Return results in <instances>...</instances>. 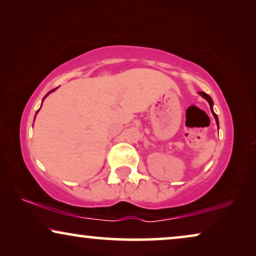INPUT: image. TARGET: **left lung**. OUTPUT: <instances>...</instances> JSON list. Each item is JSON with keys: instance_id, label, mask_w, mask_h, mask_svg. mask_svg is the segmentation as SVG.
I'll use <instances>...</instances> for the list:
<instances>
[{"instance_id": "left-lung-1", "label": "left lung", "mask_w": 256, "mask_h": 256, "mask_svg": "<svg viewBox=\"0 0 256 256\" xmlns=\"http://www.w3.org/2000/svg\"><path fill=\"white\" fill-rule=\"evenodd\" d=\"M199 94H200V96L204 98V99H206L208 100V102L210 104V108H211V112H212V114H213V116H214V118H216V124L219 126V121H218V116H216V114L214 113V112H213V101H212V99H211V96H208V94H206V93H204V92H199Z\"/></svg>"}]
</instances>
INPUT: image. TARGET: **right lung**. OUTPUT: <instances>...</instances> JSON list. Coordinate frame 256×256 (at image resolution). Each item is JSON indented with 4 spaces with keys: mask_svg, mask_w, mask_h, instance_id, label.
Returning a JSON list of instances; mask_svg holds the SVG:
<instances>
[{
    "mask_svg": "<svg viewBox=\"0 0 256 256\" xmlns=\"http://www.w3.org/2000/svg\"><path fill=\"white\" fill-rule=\"evenodd\" d=\"M54 90H50V92H48V94H46V96H44V99H45V98H46V96H48V94H50V93H51V92H54ZM44 99H43V101H44ZM37 112H38V110H37Z\"/></svg>",
    "mask_w": 256,
    "mask_h": 256,
    "instance_id": "obj_1",
    "label": "right lung"
}]
</instances>
